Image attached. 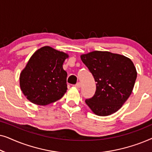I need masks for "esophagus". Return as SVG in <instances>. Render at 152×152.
Wrapping results in <instances>:
<instances>
[{
	"label": "esophagus",
	"instance_id": "1",
	"mask_svg": "<svg viewBox=\"0 0 152 152\" xmlns=\"http://www.w3.org/2000/svg\"><path fill=\"white\" fill-rule=\"evenodd\" d=\"M75 86L77 88H80L81 86H82V84H81L80 82H78V83H77V84L75 85Z\"/></svg>",
	"mask_w": 152,
	"mask_h": 152
}]
</instances>
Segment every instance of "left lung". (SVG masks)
Masks as SVG:
<instances>
[{
    "label": "left lung",
    "mask_w": 152,
    "mask_h": 152,
    "mask_svg": "<svg viewBox=\"0 0 152 152\" xmlns=\"http://www.w3.org/2000/svg\"><path fill=\"white\" fill-rule=\"evenodd\" d=\"M80 57L97 82L94 96L86 99V104L97 115L115 113L134 89L137 77L134 63L125 56L108 51H93Z\"/></svg>",
    "instance_id": "left-lung-1"
}]
</instances>
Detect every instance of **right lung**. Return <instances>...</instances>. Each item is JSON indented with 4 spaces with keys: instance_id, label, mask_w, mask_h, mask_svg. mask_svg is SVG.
Here are the masks:
<instances>
[{
    "instance_id": "1",
    "label": "right lung",
    "mask_w": 152,
    "mask_h": 152,
    "mask_svg": "<svg viewBox=\"0 0 152 152\" xmlns=\"http://www.w3.org/2000/svg\"><path fill=\"white\" fill-rule=\"evenodd\" d=\"M68 55L50 46L37 50L20 74V90L29 101L45 106L61 99L67 90L63 64Z\"/></svg>"
}]
</instances>
